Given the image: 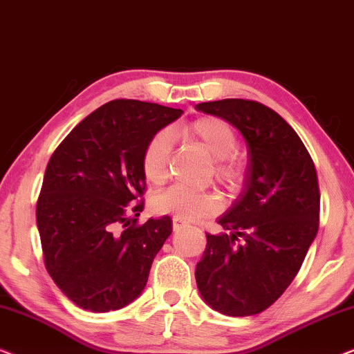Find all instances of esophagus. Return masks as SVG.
<instances>
[{"label": "esophagus", "instance_id": "obj_1", "mask_svg": "<svg viewBox=\"0 0 354 354\" xmlns=\"http://www.w3.org/2000/svg\"><path fill=\"white\" fill-rule=\"evenodd\" d=\"M183 227H187V222L178 219V217H174V219H172V229L174 230H180V229H183Z\"/></svg>", "mask_w": 354, "mask_h": 354}]
</instances>
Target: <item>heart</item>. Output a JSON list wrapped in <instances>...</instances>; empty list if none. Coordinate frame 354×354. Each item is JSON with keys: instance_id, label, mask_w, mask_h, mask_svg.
<instances>
[{"instance_id": "b5f03b06", "label": "heart", "mask_w": 354, "mask_h": 354, "mask_svg": "<svg viewBox=\"0 0 354 354\" xmlns=\"http://www.w3.org/2000/svg\"><path fill=\"white\" fill-rule=\"evenodd\" d=\"M183 135L200 142L214 159V177L227 190H239L243 185L246 164L235 151L239 137L235 129L219 118H200L182 129ZM171 158V137L166 130L153 135L145 147L142 167L147 180L161 185L169 176ZM153 209L159 214H174L182 221H196L214 216L221 211L219 193L206 190L196 192L182 185H172L153 196Z\"/></svg>"}]
</instances>
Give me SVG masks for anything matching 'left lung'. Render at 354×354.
I'll return each mask as SVG.
<instances>
[{
	"label": "left lung",
	"instance_id": "obj_1",
	"mask_svg": "<svg viewBox=\"0 0 354 354\" xmlns=\"http://www.w3.org/2000/svg\"><path fill=\"white\" fill-rule=\"evenodd\" d=\"M196 109L239 129L250 154L243 190L219 219L225 232L206 234L196 285L216 311L254 316L288 288L316 239V167L292 125L258 101H209Z\"/></svg>",
	"mask_w": 354,
	"mask_h": 354
}]
</instances>
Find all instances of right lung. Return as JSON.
Returning <instances> with one entry per match:
<instances>
[{"mask_svg": "<svg viewBox=\"0 0 354 354\" xmlns=\"http://www.w3.org/2000/svg\"><path fill=\"white\" fill-rule=\"evenodd\" d=\"M182 114L138 100L109 101L75 125L50 158L37 201L43 259L79 308L115 311L143 292L172 219L138 224V198L147 188L142 156L153 135Z\"/></svg>", "mask_w": 354, "mask_h": 354, "instance_id": "1", "label": "right lung"}]
</instances>
